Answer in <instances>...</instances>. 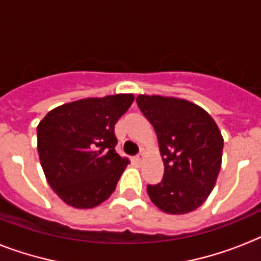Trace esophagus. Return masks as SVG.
<instances>
[{
    "mask_svg": "<svg viewBox=\"0 0 261 261\" xmlns=\"http://www.w3.org/2000/svg\"><path fill=\"white\" fill-rule=\"evenodd\" d=\"M142 156H144V154L140 153L138 155H136L135 158H133V161H135L136 163H141L142 162Z\"/></svg>",
    "mask_w": 261,
    "mask_h": 261,
    "instance_id": "34e87169",
    "label": "esophagus"
}]
</instances>
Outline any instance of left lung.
Returning <instances> with one entry per match:
<instances>
[{"instance_id": "left-lung-1", "label": "left lung", "mask_w": 261, "mask_h": 261, "mask_svg": "<svg viewBox=\"0 0 261 261\" xmlns=\"http://www.w3.org/2000/svg\"><path fill=\"white\" fill-rule=\"evenodd\" d=\"M138 108L153 125L165 165L163 179L146 187L154 205L186 214L204 204L216 184L223 138L211 115L177 98L138 95Z\"/></svg>"}]
</instances>
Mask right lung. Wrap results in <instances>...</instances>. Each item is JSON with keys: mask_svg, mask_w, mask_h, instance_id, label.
<instances>
[{"mask_svg": "<svg viewBox=\"0 0 261 261\" xmlns=\"http://www.w3.org/2000/svg\"><path fill=\"white\" fill-rule=\"evenodd\" d=\"M133 100L132 94L81 99L53 108L39 123L41 167L62 201L89 209L112 195L129 163L115 150V124Z\"/></svg>", "mask_w": 261, "mask_h": 261, "instance_id": "1", "label": "right lung"}]
</instances>
